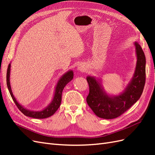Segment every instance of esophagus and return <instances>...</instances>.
<instances>
[{
	"label": "esophagus",
	"instance_id": "34e87169",
	"mask_svg": "<svg viewBox=\"0 0 155 155\" xmlns=\"http://www.w3.org/2000/svg\"><path fill=\"white\" fill-rule=\"evenodd\" d=\"M78 70H79V71H81V72H83L84 70H85V68H84V67L82 66V65H79V66L78 67Z\"/></svg>",
	"mask_w": 155,
	"mask_h": 155
}]
</instances>
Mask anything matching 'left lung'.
I'll list each match as a JSON object with an SVG mask.
<instances>
[{
    "label": "left lung",
    "instance_id": "8db88e82",
    "mask_svg": "<svg viewBox=\"0 0 155 155\" xmlns=\"http://www.w3.org/2000/svg\"><path fill=\"white\" fill-rule=\"evenodd\" d=\"M137 63L134 76L125 91L117 96H109L96 79L88 76L89 93L87 102L95 114L104 119L117 118L133 106L141 96L145 83V57L138 43H134Z\"/></svg>",
    "mask_w": 155,
    "mask_h": 155
}]
</instances>
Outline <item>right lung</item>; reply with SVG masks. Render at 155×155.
Listing matches in <instances>:
<instances>
[{
    "instance_id": "obj_1",
    "label": "right lung",
    "mask_w": 155,
    "mask_h": 155,
    "mask_svg": "<svg viewBox=\"0 0 155 155\" xmlns=\"http://www.w3.org/2000/svg\"><path fill=\"white\" fill-rule=\"evenodd\" d=\"M10 67H11V64H9L8 70H7V75H6L7 86L14 103H15L18 109H19V110L25 116H29V117H31V118H34L43 119V118H48V117L53 115L56 112V110L58 109V108L61 105V95H62V92L64 87L66 86V85L68 82H70L73 79V72L72 70H70V71L64 74L59 80L57 84V86H56V88H55L54 99L52 101H51V104L43 110L32 111V110H27L25 109V108L21 106L17 101L15 97H14V96L13 95L11 86H10Z\"/></svg>"
}]
</instances>
